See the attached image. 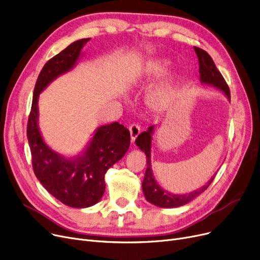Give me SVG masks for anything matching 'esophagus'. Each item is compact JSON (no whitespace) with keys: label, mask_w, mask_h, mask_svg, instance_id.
Listing matches in <instances>:
<instances>
[{"label":"esophagus","mask_w":260,"mask_h":260,"mask_svg":"<svg viewBox=\"0 0 260 260\" xmlns=\"http://www.w3.org/2000/svg\"><path fill=\"white\" fill-rule=\"evenodd\" d=\"M129 132H130V138L131 141L134 142L135 139L138 138V135L141 133V127L138 123H131L129 126Z\"/></svg>","instance_id":"esophagus-1"}]
</instances>
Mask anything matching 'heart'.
Listing matches in <instances>:
<instances>
[{
	"label": "heart",
	"mask_w": 260,
	"mask_h": 260,
	"mask_svg": "<svg viewBox=\"0 0 260 260\" xmlns=\"http://www.w3.org/2000/svg\"><path fill=\"white\" fill-rule=\"evenodd\" d=\"M168 61L162 59H152L148 61L143 70V78L145 82H151L162 76L168 69ZM175 90L170 81L160 84L150 98V106L157 111L166 110L172 100H174Z\"/></svg>",
	"instance_id": "obj_1"
}]
</instances>
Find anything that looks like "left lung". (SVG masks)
Wrapping results in <instances>:
<instances>
[{"mask_svg": "<svg viewBox=\"0 0 260 260\" xmlns=\"http://www.w3.org/2000/svg\"><path fill=\"white\" fill-rule=\"evenodd\" d=\"M193 48L198 57V61H199V73H200L201 81L216 86V88L221 90L229 97V100H231V92H230L229 85L224 80L223 76L221 75V73L218 71L212 57L209 56L204 49L200 47L193 46ZM152 133H153V126H150L147 131L142 132L138 137V139L135 140V144L141 148V150L143 152H145L147 157V169H146L145 178L142 184L143 191L146 199L147 201H149L150 203L159 207H177V206L186 204L192 199H194L197 196H199L201 192L206 190L209 185L212 184L213 180L215 179V176L200 189H197L186 194L169 193L168 191L160 188L153 178L151 163H150V148H151Z\"/></svg>", "mask_w": 260, "mask_h": 260, "instance_id": "1", "label": "left lung"}]
</instances>
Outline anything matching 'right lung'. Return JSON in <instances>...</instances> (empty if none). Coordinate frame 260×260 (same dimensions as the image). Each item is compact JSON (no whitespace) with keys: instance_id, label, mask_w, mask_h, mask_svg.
Wrapping results in <instances>:
<instances>
[{"instance_id":"1","label":"right lung","mask_w":260,"mask_h":260,"mask_svg":"<svg viewBox=\"0 0 260 260\" xmlns=\"http://www.w3.org/2000/svg\"><path fill=\"white\" fill-rule=\"evenodd\" d=\"M90 38L73 42L49 59L36 81L27 139L36 177L44 188L63 204L82 208L96 204L105 192V174L120 159L130 146V132L118 122L97 129L82 156L64 158L43 142L38 128V97L45 86L76 63L82 47Z\"/></svg>"}]
</instances>
